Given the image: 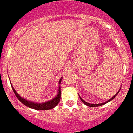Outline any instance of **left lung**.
<instances>
[{"mask_svg": "<svg viewBox=\"0 0 133 133\" xmlns=\"http://www.w3.org/2000/svg\"><path fill=\"white\" fill-rule=\"evenodd\" d=\"M120 90H121V88H120V89H119V91H118V92H117V93H116V94H115V96H113V97H112L111 98H110V99H109V100H108V101H107V102H104V103H97V104H92V103H88V102H85L84 100H83V99H82V97H80V96H79V97H80V99H81V101H82V103H84L85 105H88V106H89V107H92V108H94V107H97V106H101V105H103L105 104V103H108V102H110V101H111L112 99H114V98H115V96H116L118 94V93H119V91H120Z\"/></svg>", "mask_w": 133, "mask_h": 133, "instance_id": "1", "label": "left lung"}]
</instances>
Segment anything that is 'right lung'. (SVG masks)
Returning a JSON list of instances; mask_svg holds the SVG:
<instances>
[{"instance_id": "add662e5", "label": "right lung", "mask_w": 133, "mask_h": 133, "mask_svg": "<svg viewBox=\"0 0 133 133\" xmlns=\"http://www.w3.org/2000/svg\"><path fill=\"white\" fill-rule=\"evenodd\" d=\"M62 79H63V77L61 78L60 80L58 82L59 84H61V83ZM11 86H12L13 92L15 94L16 97L23 104H24L27 107H28V108L36 109V110H48V109H53L55 107L57 106V105L59 103V101L61 99V86H59V88H58V93H57V96L53 99H51L50 101L44 102V103H36V102H31V101H28L24 99V98L20 96H19V94L16 92L15 89L13 88L12 85H11Z\"/></svg>"}]
</instances>
